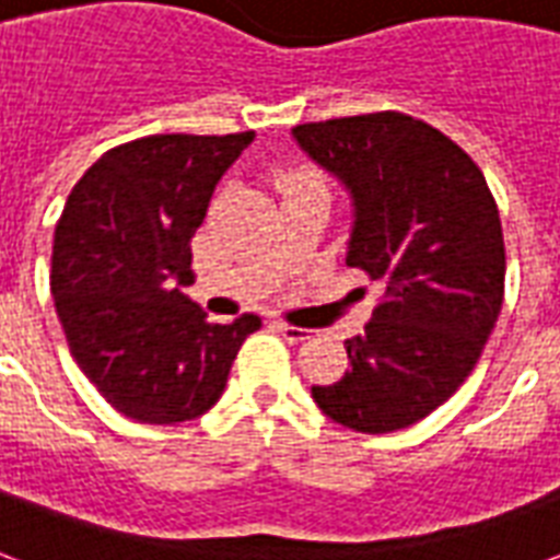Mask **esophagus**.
Listing matches in <instances>:
<instances>
[{
	"instance_id": "34e87169",
	"label": "esophagus",
	"mask_w": 560,
	"mask_h": 560,
	"mask_svg": "<svg viewBox=\"0 0 560 560\" xmlns=\"http://www.w3.org/2000/svg\"><path fill=\"white\" fill-rule=\"evenodd\" d=\"M279 331L288 337L290 343H302V340H308L314 331L311 328H302V326H290V323H279Z\"/></svg>"
}]
</instances>
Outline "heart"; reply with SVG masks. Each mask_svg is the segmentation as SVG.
Segmentation results:
<instances>
[{"label": "heart", "mask_w": 560, "mask_h": 560, "mask_svg": "<svg viewBox=\"0 0 560 560\" xmlns=\"http://www.w3.org/2000/svg\"><path fill=\"white\" fill-rule=\"evenodd\" d=\"M305 185H319L317 176L302 173V170H293V173H284V176H281V190H293V187H305Z\"/></svg>", "instance_id": "b5f03b06"}]
</instances>
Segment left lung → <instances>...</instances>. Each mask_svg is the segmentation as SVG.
I'll use <instances>...</instances> for the list:
<instances>
[{"label":"left lung","instance_id":"8db88e82","mask_svg":"<svg viewBox=\"0 0 560 560\" xmlns=\"http://www.w3.org/2000/svg\"><path fill=\"white\" fill-rule=\"evenodd\" d=\"M296 147L347 187V264L384 290L349 370L311 387L347 429L387 434L441 408L472 373L505 293V243L488 182L446 135L408 114L305 122Z\"/></svg>","mask_w":560,"mask_h":560}]
</instances>
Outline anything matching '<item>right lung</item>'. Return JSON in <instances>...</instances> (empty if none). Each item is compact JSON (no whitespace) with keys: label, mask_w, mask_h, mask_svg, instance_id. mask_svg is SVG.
Returning a JSON list of instances; mask_svg holds the SVG:
<instances>
[{"label":"right lung","mask_w":560,"mask_h":560,"mask_svg":"<svg viewBox=\"0 0 560 560\" xmlns=\"http://www.w3.org/2000/svg\"><path fill=\"white\" fill-rule=\"evenodd\" d=\"M252 140L255 131L131 140L105 152L63 205L52 246L58 319L81 373L131 420L202 417L261 328L255 314L208 323L182 290L213 187Z\"/></svg>","instance_id":"1"}]
</instances>
